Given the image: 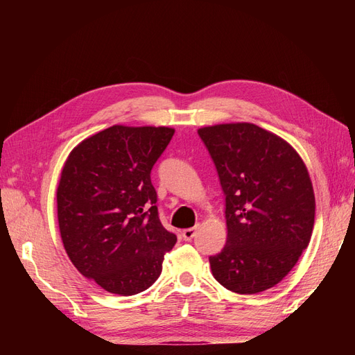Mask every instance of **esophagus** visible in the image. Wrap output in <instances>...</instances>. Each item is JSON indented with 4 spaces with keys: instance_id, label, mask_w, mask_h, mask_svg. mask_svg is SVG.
I'll return each mask as SVG.
<instances>
[{
    "instance_id": "obj_1",
    "label": "esophagus",
    "mask_w": 355,
    "mask_h": 355,
    "mask_svg": "<svg viewBox=\"0 0 355 355\" xmlns=\"http://www.w3.org/2000/svg\"><path fill=\"white\" fill-rule=\"evenodd\" d=\"M196 231H197V228H187V230H184V231H182V239H184L185 241H191L192 239L196 237Z\"/></svg>"
}]
</instances>
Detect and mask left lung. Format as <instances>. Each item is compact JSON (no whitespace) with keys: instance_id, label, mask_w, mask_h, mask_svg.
Instances as JSON below:
<instances>
[{"instance_id":"obj_1","label":"left lung","mask_w":355,"mask_h":355,"mask_svg":"<svg viewBox=\"0 0 355 355\" xmlns=\"http://www.w3.org/2000/svg\"><path fill=\"white\" fill-rule=\"evenodd\" d=\"M225 196L228 237L210 256L213 277L253 295L280 283L306 249L315 197L302 158L284 139L252 123L198 128Z\"/></svg>"}]
</instances>
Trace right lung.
Wrapping results in <instances>:
<instances>
[{"label": "right lung", "instance_id": "right-lung-1", "mask_svg": "<svg viewBox=\"0 0 355 355\" xmlns=\"http://www.w3.org/2000/svg\"><path fill=\"white\" fill-rule=\"evenodd\" d=\"M175 128L112 125L75 146L58 187L63 247L106 292L151 287L178 239L161 225L151 170Z\"/></svg>", "mask_w": 355, "mask_h": 355}]
</instances>
